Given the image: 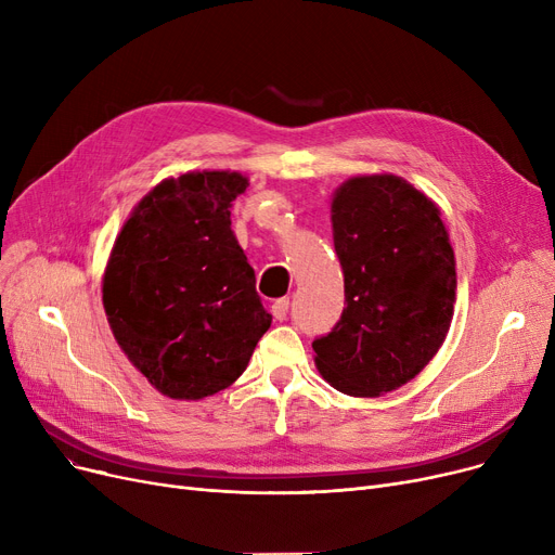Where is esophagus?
Wrapping results in <instances>:
<instances>
[{
    "mask_svg": "<svg viewBox=\"0 0 555 555\" xmlns=\"http://www.w3.org/2000/svg\"><path fill=\"white\" fill-rule=\"evenodd\" d=\"M287 312H289V299H276L274 304H272V314H274V319L276 322H283V319L287 317Z\"/></svg>",
    "mask_w": 555,
    "mask_h": 555,
    "instance_id": "esophagus-1",
    "label": "esophagus"
}]
</instances>
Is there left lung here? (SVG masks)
Listing matches in <instances>:
<instances>
[{
	"instance_id": "8db88e82",
	"label": "left lung",
	"mask_w": 555,
	"mask_h": 555,
	"mask_svg": "<svg viewBox=\"0 0 555 555\" xmlns=\"http://www.w3.org/2000/svg\"><path fill=\"white\" fill-rule=\"evenodd\" d=\"M439 209L396 175L348 180L333 197L344 310L314 337L324 380L348 396L410 383L436 356L454 314V251Z\"/></svg>"
}]
</instances>
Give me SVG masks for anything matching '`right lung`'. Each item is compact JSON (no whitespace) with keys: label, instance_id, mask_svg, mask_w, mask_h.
<instances>
[{"label":"right lung","instance_id":"add662e5","mask_svg":"<svg viewBox=\"0 0 555 555\" xmlns=\"http://www.w3.org/2000/svg\"><path fill=\"white\" fill-rule=\"evenodd\" d=\"M247 178L186 172L145 195L114 243L103 306L128 360L168 398L199 400L238 380L272 324L231 231Z\"/></svg>","mask_w":555,"mask_h":555}]
</instances>
